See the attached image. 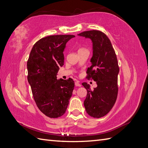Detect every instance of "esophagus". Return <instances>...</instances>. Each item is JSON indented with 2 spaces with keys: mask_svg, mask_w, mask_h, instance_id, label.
<instances>
[{
  "mask_svg": "<svg viewBox=\"0 0 148 148\" xmlns=\"http://www.w3.org/2000/svg\"><path fill=\"white\" fill-rule=\"evenodd\" d=\"M75 86H81V84L79 83V81H76V82H75Z\"/></svg>",
  "mask_w": 148,
  "mask_h": 148,
  "instance_id": "1",
  "label": "esophagus"
}]
</instances>
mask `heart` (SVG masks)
Here are the masks:
<instances>
[{
	"instance_id": "obj_1",
	"label": "heart",
	"mask_w": 148,
	"mask_h": 148,
	"mask_svg": "<svg viewBox=\"0 0 148 148\" xmlns=\"http://www.w3.org/2000/svg\"><path fill=\"white\" fill-rule=\"evenodd\" d=\"M83 49H82V48H81V49H79V50H78V51H79V50H83Z\"/></svg>"
}]
</instances>
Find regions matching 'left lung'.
I'll list each match as a JSON object with an SVG mask.
<instances>
[{
	"instance_id": "obj_1",
	"label": "left lung",
	"mask_w": 148,
	"mask_h": 148,
	"mask_svg": "<svg viewBox=\"0 0 148 148\" xmlns=\"http://www.w3.org/2000/svg\"><path fill=\"white\" fill-rule=\"evenodd\" d=\"M78 35L92 41L91 66L88 68L86 77L91 78L97 84V88L91 90L86 82L82 83L87 90L84 105L89 115L100 118L111 110L117 98V58L110 40L100 31H87Z\"/></svg>"
}]
</instances>
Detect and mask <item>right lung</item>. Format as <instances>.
<instances>
[{
  "label": "right lung",
  "mask_w": 148,
  "mask_h": 148,
  "mask_svg": "<svg viewBox=\"0 0 148 148\" xmlns=\"http://www.w3.org/2000/svg\"><path fill=\"white\" fill-rule=\"evenodd\" d=\"M74 35H51L34 45L27 62V81L36 104L43 114L58 118L67 110L73 95V79H57L59 67L64 65V51Z\"/></svg>",
  "instance_id": "1"
}]
</instances>
